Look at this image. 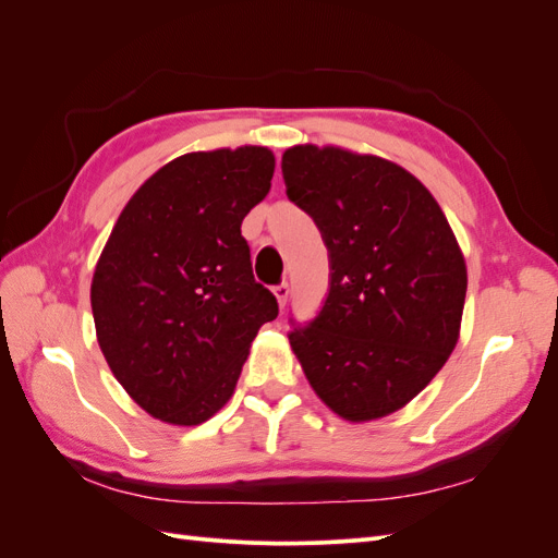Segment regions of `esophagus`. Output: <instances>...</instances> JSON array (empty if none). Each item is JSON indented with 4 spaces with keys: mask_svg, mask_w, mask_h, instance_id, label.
<instances>
[{
    "mask_svg": "<svg viewBox=\"0 0 558 558\" xmlns=\"http://www.w3.org/2000/svg\"><path fill=\"white\" fill-rule=\"evenodd\" d=\"M275 295H277V302H279V307L283 310L286 307V302H289V295H291V286L286 283V281H281V283H277L275 286Z\"/></svg>",
    "mask_w": 558,
    "mask_h": 558,
    "instance_id": "34e87169",
    "label": "esophagus"
}]
</instances>
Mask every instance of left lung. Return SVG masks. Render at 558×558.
I'll return each instance as SVG.
<instances>
[{
    "label": "left lung",
    "mask_w": 558,
    "mask_h": 558,
    "mask_svg": "<svg viewBox=\"0 0 558 558\" xmlns=\"http://www.w3.org/2000/svg\"><path fill=\"white\" fill-rule=\"evenodd\" d=\"M286 195L324 238L330 289L291 347L328 408L373 421L404 408L459 342L468 272L435 197L400 165L314 144L281 158Z\"/></svg>",
    "instance_id": "1"
}]
</instances>
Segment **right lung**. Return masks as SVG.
<instances>
[{"label": "right lung", "mask_w": 558, "mask_h": 558, "mask_svg": "<svg viewBox=\"0 0 558 558\" xmlns=\"http://www.w3.org/2000/svg\"><path fill=\"white\" fill-rule=\"evenodd\" d=\"M272 174L265 146L174 158L130 197L97 260L99 349L130 398L167 424L197 426L221 410L253 337L279 314L242 238Z\"/></svg>", "instance_id": "right-lung-1"}]
</instances>
